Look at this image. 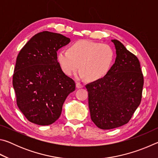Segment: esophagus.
<instances>
[{"label":"esophagus","mask_w":158,"mask_h":158,"mask_svg":"<svg viewBox=\"0 0 158 158\" xmlns=\"http://www.w3.org/2000/svg\"><path fill=\"white\" fill-rule=\"evenodd\" d=\"M83 86H84V85H83L81 83H79V82H77V84H76V87L77 88V89H81V88H83Z\"/></svg>","instance_id":"obj_1"}]
</instances>
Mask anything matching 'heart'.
Masks as SVG:
<instances>
[{
    "label": "heart",
    "instance_id": "heart-1",
    "mask_svg": "<svg viewBox=\"0 0 158 158\" xmlns=\"http://www.w3.org/2000/svg\"><path fill=\"white\" fill-rule=\"evenodd\" d=\"M57 58L66 75L72 76L79 67V77L97 81L106 76L110 70L115 53L109 44L81 40L72 44L69 51H59Z\"/></svg>",
    "mask_w": 158,
    "mask_h": 158
}]
</instances>
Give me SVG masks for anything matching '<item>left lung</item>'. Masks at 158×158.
Wrapping results in <instances>:
<instances>
[{
  "label": "left lung",
  "mask_w": 158,
  "mask_h": 158,
  "mask_svg": "<svg viewBox=\"0 0 158 158\" xmlns=\"http://www.w3.org/2000/svg\"><path fill=\"white\" fill-rule=\"evenodd\" d=\"M116 60L106 75L88 84L92 121L102 130L126 124L140 105L143 77L137 57L121 42L111 40Z\"/></svg>",
  "instance_id": "left-lung-1"
}]
</instances>
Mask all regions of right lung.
I'll list each match as a JSON object with an SVG mask.
<instances>
[{
  "label": "right lung",
  "mask_w": 158,
  "mask_h": 158,
  "mask_svg": "<svg viewBox=\"0 0 158 158\" xmlns=\"http://www.w3.org/2000/svg\"><path fill=\"white\" fill-rule=\"evenodd\" d=\"M70 42L63 35L43 31L21 49L13 74L19 109L29 121L49 125L57 121L75 83L63 73L57 51Z\"/></svg>",
  "instance_id": "add662e5"
}]
</instances>
